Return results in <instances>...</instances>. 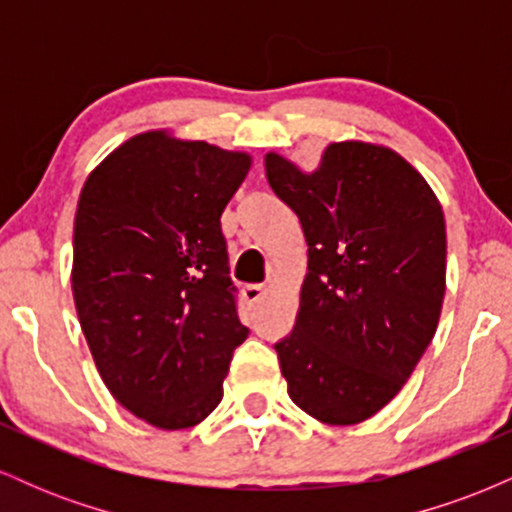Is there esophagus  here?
<instances>
[{
  "instance_id": "esophagus-1",
  "label": "esophagus",
  "mask_w": 512,
  "mask_h": 512,
  "mask_svg": "<svg viewBox=\"0 0 512 512\" xmlns=\"http://www.w3.org/2000/svg\"><path fill=\"white\" fill-rule=\"evenodd\" d=\"M264 296H267V289H264V286L250 284V286H245V289H243V298H245V303H248V305H257Z\"/></svg>"
}]
</instances>
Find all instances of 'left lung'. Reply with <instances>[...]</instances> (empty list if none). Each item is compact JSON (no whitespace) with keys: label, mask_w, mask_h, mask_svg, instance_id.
Returning <instances> with one entry per match:
<instances>
[{"label":"left lung","mask_w":512,"mask_h":512,"mask_svg":"<svg viewBox=\"0 0 512 512\" xmlns=\"http://www.w3.org/2000/svg\"><path fill=\"white\" fill-rule=\"evenodd\" d=\"M264 170L308 243L296 325L274 344L289 397L322 424H361L392 402L436 334L443 207L380 144L332 142L313 173L269 151Z\"/></svg>","instance_id":"1"}]
</instances>
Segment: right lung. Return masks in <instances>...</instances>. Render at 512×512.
<instances>
[{"mask_svg":"<svg viewBox=\"0 0 512 512\" xmlns=\"http://www.w3.org/2000/svg\"><path fill=\"white\" fill-rule=\"evenodd\" d=\"M245 151L142 132L93 168L74 216L72 293L105 387L146 424L178 431L219 407L236 313L221 214Z\"/></svg>","mask_w":512,"mask_h":512,"instance_id":"add662e5","label":"right lung"}]
</instances>
